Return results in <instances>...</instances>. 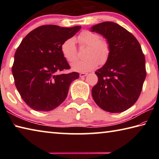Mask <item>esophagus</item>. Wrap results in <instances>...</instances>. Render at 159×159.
<instances>
[{
  "label": "esophagus",
  "instance_id": "1",
  "mask_svg": "<svg viewBox=\"0 0 159 159\" xmlns=\"http://www.w3.org/2000/svg\"><path fill=\"white\" fill-rule=\"evenodd\" d=\"M79 75H80V78H83V77H85V76H87L88 74L87 73H80Z\"/></svg>",
  "mask_w": 159,
  "mask_h": 159
}]
</instances>
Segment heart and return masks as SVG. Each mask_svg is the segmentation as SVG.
<instances>
[{
	"mask_svg": "<svg viewBox=\"0 0 159 159\" xmlns=\"http://www.w3.org/2000/svg\"><path fill=\"white\" fill-rule=\"evenodd\" d=\"M80 46H87L85 56L87 58L72 64L74 71L88 72L95 69L99 64H105L109 57L110 46L108 41L100 39L99 35L90 31H83L77 37ZM61 51L69 62H73L78 57L77 48L73 38L66 39L61 45Z\"/></svg>",
	"mask_w": 159,
	"mask_h": 159,
	"instance_id": "heart-1",
	"label": "heart"
}]
</instances>
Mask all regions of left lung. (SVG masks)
<instances>
[{
    "label": "left lung",
    "mask_w": 159,
    "mask_h": 159,
    "mask_svg": "<svg viewBox=\"0 0 159 159\" xmlns=\"http://www.w3.org/2000/svg\"><path fill=\"white\" fill-rule=\"evenodd\" d=\"M110 46L109 57L95 71L98 83L92 89L95 103L104 111L120 113L139 98L146 78L145 57L138 40L125 28L112 21L92 26Z\"/></svg>",
    "instance_id": "8db88e82"
}]
</instances>
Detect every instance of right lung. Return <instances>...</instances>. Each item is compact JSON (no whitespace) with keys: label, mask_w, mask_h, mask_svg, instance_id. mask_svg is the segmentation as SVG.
<instances>
[{"label":"right lung","mask_w":159,"mask_h":159,"mask_svg":"<svg viewBox=\"0 0 159 159\" xmlns=\"http://www.w3.org/2000/svg\"><path fill=\"white\" fill-rule=\"evenodd\" d=\"M81 26L43 25L24 38L15 54L12 72L15 84L25 103L36 111H49L62 103L79 74H58L70 66L61 45Z\"/></svg>","instance_id":"add662e5"}]
</instances>
